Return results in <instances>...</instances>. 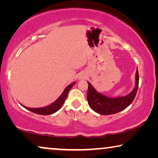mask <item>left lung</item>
Returning a JSON list of instances; mask_svg holds the SVG:
<instances>
[{
    "mask_svg": "<svg viewBox=\"0 0 158 158\" xmlns=\"http://www.w3.org/2000/svg\"><path fill=\"white\" fill-rule=\"evenodd\" d=\"M87 100L90 107L101 115H110L116 114L129 106L132 103L137 94L139 85V73L136 72V85L134 90L126 96L119 98H109L97 92L88 83Z\"/></svg>",
    "mask_w": 158,
    "mask_h": 158,
    "instance_id": "obj_1",
    "label": "left lung"
}]
</instances>
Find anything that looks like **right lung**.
I'll use <instances>...</instances> for the list:
<instances>
[{
  "label": "right lung",
  "instance_id": "1",
  "mask_svg": "<svg viewBox=\"0 0 158 158\" xmlns=\"http://www.w3.org/2000/svg\"><path fill=\"white\" fill-rule=\"evenodd\" d=\"M75 83V82L72 84H70V85H68V87H66L61 96H60L53 103H52V104L49 106H47L46 107L39 108V109H32V108L25 107L23 106H22L24 107L25 109H27V110H29V111H32L33 113L40 114V115H50V114H52L54 113H55L56 111H57L58 110L62 107V104H63L64 101H65V99L67 98V96H68L69 90H70V88H72L73 85H74Z\"/></svg>",
  "mask_w": 158,
  "mask_h": 158
}]
</instances>
